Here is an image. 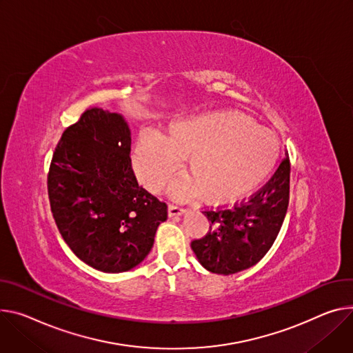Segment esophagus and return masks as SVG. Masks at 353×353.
I'll return each instance as SVG.
<instances>
[{
  "mask_svg": "<svg viewBox=\"0 0 353 353\" xmlns=\"http://www.w3.org/2000/svg\"><path fill=\"white\" fill-rule=\"evenodd\" d=\"M184 212H185V208H183L180 205H174V204L169 205V215L170 216H177V215H181Z\"/></svg>",
  "mask_w": 353,
  "mask_h": 353,
  "instance_id": "34e87169",
  "label": "esophagus"
}]
</instances>
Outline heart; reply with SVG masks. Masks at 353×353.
<instances>
[{"instance_id":"1","label":"heart","mask_w":353,"mask_h":353,"mask_svg":"<svg viewBox=\"0 0 353 353\" xmlns=\"http://www.w3.org/2000/svg\"><path fill=\"white\" fill-rule=\"evenodd\" d=\"M280 152L273 132L238 111H212L173 122L166 137L141 135L134 169L149 190H160L187 157L191 177L172 187L184 197L200 191L212 204H231L252 194L270 176Z\"/></svg>"}]
</instances>
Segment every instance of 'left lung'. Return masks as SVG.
I'll return each mask as SVG.
<instances>
[{
  "label": "left lung",
  "instance_id": "8db88e82",
  "mask_svg": "<svg viewBox=\"0 0 353 353\" xmlns=\"http://www.w3.org/2000/svg\"><path fill=\"white\" fill-rule=\"evenodd\" d=\"M290 160H284L270 180L234 207L205 210L210 232L191 242L199 262L210 272L234 274L258 263L276 241L288 207Z\"/></svg>",
  "mask_w": 353,
  "mask_h": 353
}]
</instances>
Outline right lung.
Masks as SVG:
<instances>
[{
	"label": "right lung",
	"mask_w": 353,
	"mask_h": 353,
	"mask_svg": "<svg viewBox=\"0 0 353 353\" xmlns=\"http://www.w3.org/2000/svg\"><path fill=\"white\" fill-rule=\"evenodd\" d=\"M48 194L69 248L107 273L138 266L168 219L166 203L138 184L130 126L122 115L97 107L63 132L49 168Z\"/></svg>",
	"instance_id": "1"
}]
</instances>
